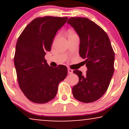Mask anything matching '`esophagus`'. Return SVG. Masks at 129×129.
I'll return each instance as SVG.
<instances>
[{
    "mask_svg": "<svg viewBox=\"0 0 129 129\" xmlns=\"http://www.w3.org/2000/svg\"><path fill=\"white\" fill-rule=\"evenodd\" d=\"M72 73H73V70L70 69H68V73L72 74Z\"/></svg>",
    "mask_w": 129,
    "mask_h": 129,
    "instance_id": "esophagus-1",
    "label": "esophagus"
}]
</instances>
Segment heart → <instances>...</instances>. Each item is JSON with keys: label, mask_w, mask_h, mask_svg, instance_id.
I'll return each mask as SVG.
<instances>
[{"label": "heart", "mask_w": 129, "mask_h": 129, "mask_svg": "<svg viewBox=\"0 0 129 129\" xmlns=\"http://www.w3.org/2000/svg\"><path fill=\"white\" fill-rule=\"evenodd\" d=\"M70 35H72V33H70Z\"/></svg>", "instance_id": "b5f03b06"}]
</instances>
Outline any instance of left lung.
I'll use <instances>...</instances> for the list:
<instances>
[{
	"mask_svg": "<svg viewBox=\"0 0 129 129\" xmlns=\"http://www.w3.org/2000/svg\"><path fill=\"white\" fill-rule=\"evenodd\" d=\"M71 25L80 39L79 54L85 60V75L78 70L73 73L79 80L72 89L76 99L83 103L96 101L107 90L114 73V53L106 33L100 26L85 17H71Z\"/></svg>",
	"mask_w": 129,
	"mask_h": 129,
	"instance_id": "obj_1",
	"label": "left lung"
}]
</instances>
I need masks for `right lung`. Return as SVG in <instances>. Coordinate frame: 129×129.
Wrapping results in <instances>:
<instances>
[{
  "label": "right lung",
  "mask_w": 129,
  "mask_h": 129,
  "mask_svg": "<svg viewBox=\"0 0 129 129\" xmlns=\"http://www.w3.org/2000/svg\"><path fill=\"white\" fill-rule=\"evenodd\" d=\"M68 17L46 16L33 20L18 38L14 57L19 85L26 98L36 103H46L57 94L68 68L49 66L45 56L51 50L57 31Z\"/></svg>",
  "instance_id": "1"
}]
</instances>
